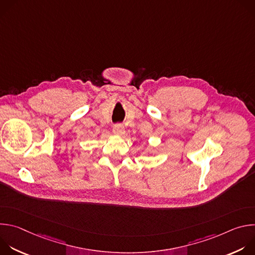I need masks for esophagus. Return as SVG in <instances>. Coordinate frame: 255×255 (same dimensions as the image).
I'll list each match as a JSON object with an SVG mask.
<instances>
[{
	"instance_id": "obj_1",
	"label": "esophagus",
	"mask_w": 255,
	"mask_h": 255,
	"mask_svg": "<svg viewBox=\"0 0 255 255\" xmlns=\"http://www.w3.org/2000/svg\"><path fill=\"white\" fill-rule=\"evenodd\" d=\"M113 133L116 135H123L125 133V128L124 125L121 123H117L113 127Z\"/></svg>"
}]
</instances>
